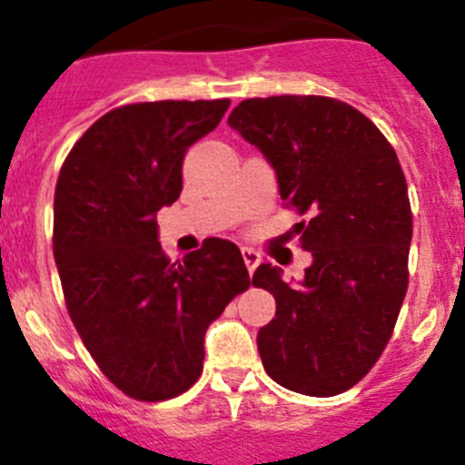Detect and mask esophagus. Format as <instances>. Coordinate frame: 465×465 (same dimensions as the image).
<instances>
[{
  "mask_svg": "<svg viewBox=\"0 0 465 465\" xmlns=\"http://www.w3.org/2000/svg\"><path fill=\"white\" fill-rule=\"evenodd\" d=\"M242 261H245L247 270H250V274H254L256 265L261 262V254L256 250H252V247H242Z\"/></svg>",
  "mask_w": 465,
  "mask_h": 465,
  "instance_id": "1",
  "label": "esophagus"
}]
</instances>
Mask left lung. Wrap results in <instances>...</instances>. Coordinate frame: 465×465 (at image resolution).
Returning <instances> with one entry per match:
<instances>
[{
	"instance_id": "8db88e82",
	"label": "left lung",
	"mask_w": 465,
	"mask_h": 465,
	"mask_svg": "<svg viewBox=\"0 0 465 465\" xmlns=\"http://www.w3.org/2000/svg\"><path fill=\"white\" fill-rule=\"evenodd\" d=\"M227 124L274 168L281 200L311 215L299 241L312 254L306 276L288 283L272 262L252 276L276 299L256 337L262 367L290 391L337 396L376 364L407 292L401 163L376 125L335 98H247Z\"/></svg>"
}]
</instances>
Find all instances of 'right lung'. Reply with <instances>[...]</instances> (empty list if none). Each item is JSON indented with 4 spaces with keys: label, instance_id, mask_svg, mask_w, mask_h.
<instances>
[{
    "label": "right lung",
    "instance_id": "obj_1",
    "mask_svg": "<svg viewBox=\"0 0 465 465\" xmlns=\"http://www.w3.org/2000/svg\"><path fill=\"white\" fill-rule=\"evenodd\" d=\"M227 107V98L116 107L60 168L54 256L69 317L101 371L137 401L180 396L200 378L206 328L250 285L232 241L206 238L168 261L154 218L180 198L186 150Z\"/></svg>",
    "mask_w": 465,
    "mask_h": 465
}]
</instances>
